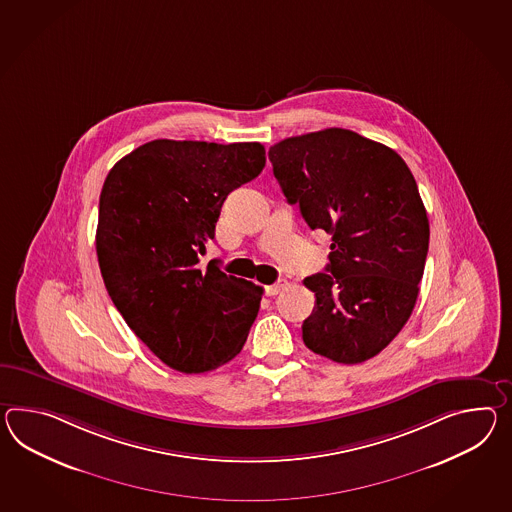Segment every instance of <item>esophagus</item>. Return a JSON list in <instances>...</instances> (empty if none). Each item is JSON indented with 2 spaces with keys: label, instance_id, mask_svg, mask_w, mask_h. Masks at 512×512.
<instances>
[{
  "label": "esophagus",
  "instance_id": "34e87169",
  "mask_svg": "<svg viewBox=\"0 0 512 512\" xmlns=\"http://www.w3.org/2000/svg\"><path fill=\"white\" fill-rule=\"evenodd\" d=\"M287 285L288 283L285 279H279L274 285L266 287V294H268V296H277V294H281V292L287 288Z\"/></svg>",
  "mask_w": 512,
  "mask_h": 512
}]
</instances>
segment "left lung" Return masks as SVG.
<instances>
[{"label":"left lung","mask_w":512,"mask_h":512,"mask_svg":"<svg viewBox=\"0 0 512 512\" xmlns=\"http://www.w3.org/2000/svg\"><path fill=\"white\" fill-rule=\"evenodd\" d=\"M290 205L331 235L327 272L305 277L316 305L305 346L342 364L387 348L411 318L429 250V220L409 166L387 146L331 127L268 151Z\"/></svg>","instance_id":"left-lung-1"}]
</instances>
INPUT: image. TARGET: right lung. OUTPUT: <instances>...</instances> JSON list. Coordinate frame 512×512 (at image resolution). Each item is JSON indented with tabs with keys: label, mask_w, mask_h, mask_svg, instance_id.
I'll return each mask as SVG.
<instances>
[{
	"label": "right lung",
	"mask_w": 512,
	"mask_h": 512,
	"mask_svg": "<svg viewBox=\"0 0 512 512\" xmlns=\"http://www.w3.org/2000/svg\"><path fill=\"white\" fill-rule=\"evenodd\" d=\"M259 142L151 140L114 164L100 196L96 251L116 309L161 361L203 374L237 357L262 288L201 266L225 198L261 174Z\"/></svg>",
	"instance_id": "1"
}]
</instances>
